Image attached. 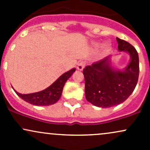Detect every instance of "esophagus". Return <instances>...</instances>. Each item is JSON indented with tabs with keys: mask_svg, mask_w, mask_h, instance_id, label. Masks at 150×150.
I'll list each match as a JSON object with an SVG mask.
<instances>
[{
	"mask_svg": "<svg viewBox=\"0 0 150 150\" xmlns=\"http://www.w3.org/2000/svg\"><path fill=\"white\" fill-rule=\"evenodd\" d=\"M85 62L81 61L78 63V65H77V70H83V68H85Z\"/></svg>",
	"mask_w": 150,
	"mask_h": 150,
	"instance_id": "esophagus-1",
	"label": "esophagus"
}]
</instances>
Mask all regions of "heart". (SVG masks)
Listing matches in <instances>:
<instances>
[{"label": "heart", "mask_w": 150, "mask_h": 150, "mask_svg": "<svg viewBox=\"0 0 150 150\" xmlns=\"http://www.w3.org/2000/svg\"><path fill=\"white\" fill-rule=\"evenodd\" d=\"M94 46L98 47V46H99V43H95V44H94ZM110 48H111V45H110L109 43H106V44H104V46H103V49H104V51H106V52L109 51Z\"/></svg>", "instance_id": "heart-1"}]
</instances>
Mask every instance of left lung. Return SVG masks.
I'll use <instances>...</instances> for the list:
<instances>
[{"mask_svg":"<svg viewBox=\"0 0 150 150\" xmlns=\"http://www.w3.org/2000/svg\"><path fill=\"white\" fill-rule=\"evenodd\" d=\"M119 51L129 53L130 61L124 70L111 67V56L84 68L85 97L89 103L101 108L121 104L135 89L139 77V57L135 48L128 42L116 38Z\"/></svg>","mask_w":150,"mask_h":150,"instance_id":"left-lung-1","label":"left lung"}]
</instances>
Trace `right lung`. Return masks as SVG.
Here are the masks:
<instances>
[{"instance_id": "right-lung-1", "label": "right lung", "mask_w": 150, "mask_h": 150, "mask_svg": "<svg viewBox=\"0 0 150 150\" xmlns=\"http://www.w3.org/2000/svg\"><path fill=\"white\" fill-rule=\"evenodd\" d=\"M75 71V68H73L63 74L51 86L40 92L22 94L13 89L21 99L35 106H49L54 104L61 98L65 83Z\"/></svg>"}]
</instances>
